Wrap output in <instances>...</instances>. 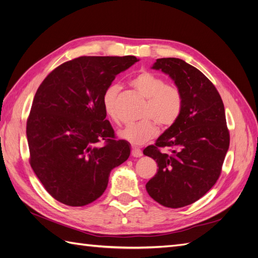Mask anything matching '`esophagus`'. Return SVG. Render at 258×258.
Wrapping results in <instances>:
<instances>
[{
    "label": "esophagus",
    "instance_id": "34e87169",
    "mask_svg": "<svg viewBox=\"0 0 258 258\" xmlns=\"http://www.w3.org/2000/svg\"><path fill=\"white\" fill-rule=\"evenodd\" d=\"M131 155L134 156V157H136V158H139V157H141V156H142V152H141V150H140V148L132 147Z\"/></svg>",
    "mask_w": 258,
    "mask_h": 258
}]
</instances>
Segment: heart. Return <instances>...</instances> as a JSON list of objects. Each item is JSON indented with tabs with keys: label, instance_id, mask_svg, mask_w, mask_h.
Here are the masks:
<instances>
[{
	"label": "heart",
	"instance_id": "b5f03b06",
	"mask_svg": "<svg viewBox=\"0 0 258 258\" xmlns=\"http://www.w3.org/2000/svg\"><path fill=\"white\" fill-rule=\"evenodd\" d=\"M131 85L140 95L146 99L141 118L143 120L128 124L118 131V136L123 141L132 145H142L157 136V122L163 129L173 126L178 119L183 108V93L175 84H166L161 76L150 71L140 72ZM119 86L112 84L102 95V105L105 114L110 118L119 122L117 110V97Z\"/></svg>",
	"mask_w": 258,
	"mask_h": 258
}]
</instances>
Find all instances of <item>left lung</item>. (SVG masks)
Instances as JSON below:
<instances>
[{"label": "left lung", "instance_id": "left-lung-1", "mask_svg": "<svg viewBox=\"0 0 258 258\" xmlns=\"http://www.w3.org/2000/svg\"><path fill=\"white\" fill-rule=\"evenodd\" d=\"M152 69L178 86L183 108L173 126L143 151L158 166L145 187L161 206L182 208L205 196L220 177L230 140L224 103L214 85L182 59H157ZM160 147H170L171 153H161Z\"/></svg>", "mask_w": 258, "mask_h": 258}]
</instances>
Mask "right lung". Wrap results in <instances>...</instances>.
<instances>
[{
  "instance_id": "obj_1",
  "label": "right lung",
  "mask_w": 258,
  "mask_h": 258,
  "mask_svg": "<svg viewBox=\"0 0 258 258\" xmlns=\"http://www.w3.org/2000/svg\"><path fill=\"white\" fill-rule=\"evenodd\" d=\"M135 56L80 57L53 70L38 87L27 121L30 165L51 197L83 207L104 192L111 171L130 156L116 141L102 95ZM104 139L106 144L97 143Z\"/></svg>"
}]
</instances>
